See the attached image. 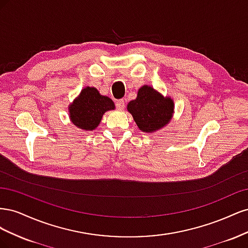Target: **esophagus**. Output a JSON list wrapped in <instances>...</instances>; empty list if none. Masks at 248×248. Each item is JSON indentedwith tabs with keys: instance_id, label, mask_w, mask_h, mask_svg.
<instances>
[{
	"instance_id": "1",
	"label": "esophagus",
	"mask_w": 248,
	"mask_h": 248,
	"mask_svg": "<svg viewBox=\"0 0 248 248\" xmlns=\"http://www.w3.org/2000/svg\"><path fill=\"white\" fill-rule=\"evenodd\" d=\"M116 107L119 110H123L125 108V101L123 99H119L116 101Z\"/></svg>"
}]
</instances>
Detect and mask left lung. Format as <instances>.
<instances>
[{
    "mask_svg": "<svg viewBox=\"0 0 248 248\" xmlns=\"http://www.w3.org/2000/svg\"><path fill=\"white\" fill-rule=\"evenodd\" d=\"M127 109L142 132L151 133L169 124L174 112V101L146 85L139 90L137 98L128 103Z\"/></svg>",
    "mask_w": 248,
    "mask_h": 248,
    "instance_id": "obj_1",
    "label": "left lung"
}]
</instances>
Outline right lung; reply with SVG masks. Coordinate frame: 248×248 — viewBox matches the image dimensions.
Segmentation results:
<instances>
[{
  "mask_svg": "<svg viewBox=\"0 0 248 248\" xmlns=\"http://www.w3.org/2000/svg\"><path fill=\"white\" fill-rule=\"evenodd\" d=\"M111 109H115V103L110 98L101 95L96 88L86 87L70 104L69 116L79 129L91 131L99 125L104 112Z\"/></svg>",
  "mask_w": 248,
  "mask_h": 248,
  "instance_id": "obj_1",
  "label": "right lung"
}]
</instances>
